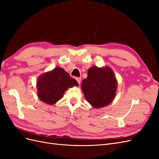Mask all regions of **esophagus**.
I'll list each match as a JSON object with an SVG mask.
<instances>
[{"instance_id":"obj_1","label":"esophagus","mask_w":159,"mask_h":159,"mask_svg":"<svg viewBox=\"0 0 159 159\" xmlns=\"http://www.w3.org/2000/svg\"><path fill=\"white\" fill-rule=\"evenodd\" d=\"M76 80H77V81H78V83L79 84V85H80V84H81V78H77Z\"/></svg>"}]
</instances>
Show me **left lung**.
I'll return each mask as SVG.
<instances>
[{
  "instance_id": "8db88e82",
  "label": "left lung",
  "mask_w": 159,
  "mask_h": 159,
  "mask_svg": "<svg viewBox=\"0 0 159 159\" xmlns=\"http://www.w3.org/2000/svg\"><path fill=\"white\" fill-rule=\"evenodd\" d=\"M117 81L109 67L93 66L88 70V78L81 84L85 99L94 108H102L111 103L116 95Z\"/></svg>"
}]
</instances>
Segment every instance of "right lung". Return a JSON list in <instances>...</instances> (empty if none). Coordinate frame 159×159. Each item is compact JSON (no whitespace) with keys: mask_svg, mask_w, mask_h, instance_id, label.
<instances>
[{"mask_svg":"<svg viewBox=\"0 0 159 159\" xmlns=\"http://www.w3.org/2000/svg\"><path fill=\"white\" fill-rule=\"evenodd\" d=\"M77 81L60 67L40 75L37 81L38 97L42 102L54 105L69 88L78 86Z\"/></svg>","mask_w":159,"mask_h":159,"instance_id":"obj_1","label":"right lung"}]
</instances>
